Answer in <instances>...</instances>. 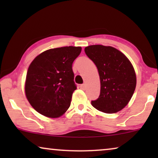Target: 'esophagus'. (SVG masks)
Masks as SVG:
<instances>
[{"label": "esophagus", "mask_w": 158, "mask_h": 158, "mask_svg": "<svg viewBox=\"0 0 158 158\" xmlns=\"http://www.w3.org/2000/svg\"><path fill=\"white\" fill-rule=\"evenodd\" d=\"M80 88H81V89H82V90H85V84H82V85H80Z\"/></svg>", "instance_id": "esophagus-1"}]
</instances>
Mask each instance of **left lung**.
Instances as JSON below:
<instances>
[{
  "instance_id": "1",
  "label": "left lung",
  "mask_w": 158,
  "mask_h": 158,
  "mask_svg": "<svg viewBox=\"0 0 158 158\" xmlns=\"http://www.w3.org/2000/svg\"><path fill=\"white\" fill-rule=\"evenodd\" d=\"M86 55L98 68L101 81L98 98L91 104L107 114L119 111L126 106L135 92L137 79L128 58L114 47L90 45L85 48Z\"/></svg>"
}]
</instances>
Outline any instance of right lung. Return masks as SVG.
Masks as SVG:
<instances>
[{"label":"right lung","instance_id":"add662e5","mask_svg":"<svg viewBox=\"0 0 158 158\" xmlns=\"http://www.w3.org/2000/svg\"><path fill=\"white\" fill-rule=\"evenodd\" d=\"M81 47H63L46 50L35 57L28 69L26 96L39 113L50 118L62 116L70 106L76 90L72 65Z\"/></svg>","mask_w":158,"mask_h":158}]
</instances>
